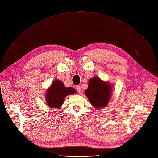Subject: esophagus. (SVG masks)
Instances as JSON below:
<instances>
[{
	"mask_svg": "<svg viewBox=\"0 0 158 158\" xmlns=\"http://www.w3.org/2000/svg\"><path fill=\"white\" fill-rule=\"evenodd\" d=\"M76 89L77 90V92H78V93H81V88H80V86H76Z\"/></svg>",
	"mask_w": 158,
	"mask_h": 158,
	"instance_id": "1",
	"label": "esophagus"
}]
</instances>
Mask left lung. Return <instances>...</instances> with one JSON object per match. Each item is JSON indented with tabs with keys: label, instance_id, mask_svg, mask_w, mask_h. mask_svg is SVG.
I'll list each match as a JSON object with an SVG mask.
<instances>
[{
	"label": "left lung",
	"instance_id": "obj_1",
	"mask_svg": "<svg viewBox=\"0 0 158 158\" xmlns=\"http://www.w3.org/2000/svg\"><path fill=\"white\" fill-rule=\"evenodd\" d=\"M111 90L112 85L95 76L88 82L85 95L94 108L101 109L108 105L111 97Z\"/></svg>",
	"mask_w": 158,
	"mask_h": 158
}]
</instances>
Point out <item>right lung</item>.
I'll return each mask as SVG.
<instances>
[{"label":"right lung","instance_id":"add662e5","mask_svg":"<svg viewBox=\"0 0 158 158\" xmlns=\"http://www.w3.org/2000/svg\"><path fill=\"white\" fill-rule=\"evenodd\" d=\"M74 93H76L74 88L66 87L62 82L56 80L46 92V103L50 108L59 109L63 105L66 96Z\"/></svg>","mask_w":158,"mask_h":158}]
</instances>
